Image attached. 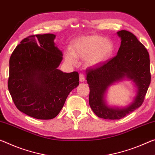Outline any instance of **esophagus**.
<instances>
[{"label": "esophagus", "mask_w": 155, "mask_h": 155, "mask_svg": "<svg viewBox=\"0 0 155 155\" xmlns=\"http://www.w3.org/2000/svg\"><path fill=\"white\" fill-rule=\"evenodd\" d=\"M79 81L81 82H84L85 81V76L83 74H79Z\"/></svg>", "instance_id": "1"}]
</instances>
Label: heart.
<instances>
[{"label":"heart","mask_w":155,"mask_h":155,"mask_svg":"<svg viewBox=\"0 0 155 155\" xmlns=\"http://www.w3.org/2000/svg\"><path fill=\"white\" fill-rule=\"evenodd\" d=\"M111 41L100 36H85L73 41L71 50L65 52V59L71 65L77 64V58L85 59L87 67H95L107 61L114 52Z\"/></svg>","instance_id":"heart-1"}]
</instances>
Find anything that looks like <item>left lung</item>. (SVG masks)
Here are the masks:
<instances>
[{
	"instance_id": "1",
	"label": "left lung",
	"mask_w": 155,
	"mask_h": 155,
	"mask_svg": "<svg viewBox=\"0 0 155 155\" xmlns=\"http://www.w3.org/2000/svg\"><path fill=\"white\" fill-rule=\"evenodd\" d=\"M117 34L121 41L117 56L86 70L91 109L97 117L110 120L124 118L141 106L151 79L149 54L144 45L128 31ZM126 79L131 80L136 87L133 101L124 108L110 107L106 100L108 88Z\"/></svg>"
}]
</instances>
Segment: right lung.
<instances>
[{"label":"right lung","mask_w":155,"mask_h":155,"mask_svg":"<svg viewBox=\"0 0 155 155\" xmlns=\"http://www.w3.org/2000/svg\"><path fill=\"white\" fill-rule=\"evenodd\" d=\"M53 34H37L21 41L9 59L8 90L21 112L37 119H51L60 112L71 91L79 84L77 72L58 67L63 53Z\"/></svg>","instance_id":"obj_1"}]
</instances>
